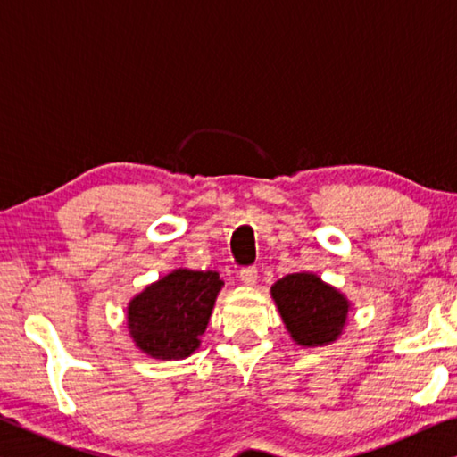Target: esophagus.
<instances>
[{
	"label": "esophagus",
	"mask_w": 457,
	"mask_h": 457,
	"mask_svg": "<svg viewBox=\"0 0 457 457\" xmlns=\"http://www.w3.org/2000/svg\"><path fill=\"white\" fill-rule=\"evenodd\" d=\"M239 280H242L245 286H253L258 282V270L256 268H244L242 272H239Z\"/></svg>",
	"instance_id": "1"
}]
</instances>
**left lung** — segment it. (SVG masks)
Segmentation results:
<instances>
[{
	"label": "left lung",
	"instance_id": "8db88e82",
	"mask_svg": "<svg viewBox=\"0 0 457 457\" xmlns=\"http://www.w3.org/2000/svg\"><path fill=\"white\" fill-rule=\"evenodd\" d=\"M282 322L294 343L304 349L332 345L349 320L351 300L312 272L280 278L270 288Z\"/></svg>",
	"mask_w": 457,
	"mask_h": 457
}]
</instances>
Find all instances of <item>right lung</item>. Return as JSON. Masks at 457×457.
Instances as JSON below:
<instances>
[{"label":"right lung","instance_id":"obj_1","mask_svg":"<svg viewBox=\"0 0 457 457\" xmlns=\"http://www.w3.org/2000/svg\"><path fill=\"white\" fill-rule=\"evenodd\" d=\"M223 280L213 270L177 268L145 286L127 306V328L146 357L181 361L201 345Z\"/></svg>","mask_w":457,"mask_h":457}]
</instances>
